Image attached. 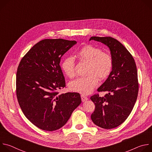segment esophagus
<instances>
[{
  "label": "esophagus",
  "instance_id": "34e87169",
  "mask_svg": "<svg viewBox=\"0 0 152 152\" xmlns=\"http://www.w3.org/2000/svg\"><path fill=\"white\" fill-rule=\"evenodd\" d=\"M81 99H82V101L83 102H85L86 100H87L88 99L87 97H86V96H85L83 95H81Z\"/></svg>",
  "mask_w": 152,
  "mask_h": 152
}]
</instances>
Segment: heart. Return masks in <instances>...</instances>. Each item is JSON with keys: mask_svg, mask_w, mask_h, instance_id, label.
I'll return each mask as SVG.
<instances>
[{"mask_svg": "<svg viewBox=\"0 0 152 152\" xmlns=\"http://www.w3.org/2000/svg\"><path fill=\"white\" fill-rule=\"evenodd\" d=\"M77 56L80 61L88 63L86 75H88L71 82L69 88L73 91L88 94L98 85L99 79L104 80L110 76L113 67V60L109 53L102 52L100 48L90 45L82 47L77 52ZM61 66L67 76L70 78L75 77V62L72 56L65 58Z\"/></svg>", "mask_w": 152, "mask_h": 152, "instance_id": "obj_1", "label": "heart"}]
</instances>
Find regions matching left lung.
Returning a JSON list of instances; mask_svg holds the SVG:
<instances>
[{"label": "left lung", "mask_w": 152, "mask_h": 152, "mask_svg": "<svg viewBox=\"0 0 152 152\" xmlns=\"http://www.w3.org/2000/svg\"><path fill=\"white\" fill-rule=\"evenodd\" d=\"M91 40L101 42L109 48L113 60L111 74L97 89L99 92L107 93L103 97L97 94L90 98L96 106L91 118L99 127L113 129L127 119L136 102L138 93L136 64L132 55L116 39L91 37Z\"/></svg>", "instance_id": "obj_1"}]
</instances>
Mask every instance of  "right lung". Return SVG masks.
Listing matches in <instances>:
<instances>
[{
    "label": "right lung",
    "mask_w": 152,
    "mask_h": 152,
    "mask_svg": "<svg viewBox=\"0 0 152 152\" xmlns=\"http://www.w3.org/2000/svg\"><path fill=\"white\" fill-rule=\"evenodd\" d=\"M76 41L45 39L35 45L17 68L16 94L26 117L35 126L53 131L66 124L80 104L79 93L59 94L66 86L59 66L61 58Z\"/></svg>",
    "instance_id": "obj_1"
}]
</instances>
